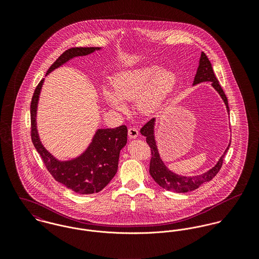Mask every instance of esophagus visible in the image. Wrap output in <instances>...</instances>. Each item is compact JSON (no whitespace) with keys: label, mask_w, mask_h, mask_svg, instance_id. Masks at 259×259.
Listing matches in <instances>:
<instances>
[{"label":"esophagus","mask_w":259,"mask_h":259,"mask_svg":"<svg viewBox=\"0 0 259 259\" xmlns=\"http://www.w3.org/2000/svg\"><path fill=\"white\" fill-rule=\"evenodd\" d=\"M127 134H128V137L131 139H137L138 136H139V130L136 128V127H130Z\"/></svg>","instance_id":"esophagus-1"}]
</instances>
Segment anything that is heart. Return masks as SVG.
<instances>
[{"label": "heart", "mask_w": 259, "mask_h": 259, "mask_svg": "<svg viewBox=\"0 0 259 259\" xmlns=\"http://www.w3.org/2000/svg\"><path fill=\"white\" fill-rule=\"evenodd\" d=\"M177 84L178 74L175 71L158 65H145L117 73L112 78V89L105 85L102 93L114 111H125L124 102L136 100L140 112L152 114L164 105Z\"/></svg>", "instance_id": "b5f03b06"}]
</instances>
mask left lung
<instances>
[{"mask_svg":"<svg viewBox=\"0 0 259 259\" xmlns=\"http://www.w3.org/2000/svg\"><path fill=\"white\" fill-rule=\"evenodd\" d=\"M203 81L211 82V85L222 97V101L225 104L227 112H229L227 98H226L215 74L213 73V70H212L209 60L207 59L206 55L202 52L200 55L196 74L194 76L193 85L203 82ZM154 124H155V118H151L142 127L141 134L147 138V143L151 149L149 174L157 185L166 190H169V191L188 192V191L198 188L202 184L211 181L218 175V172L222 168L223 158H224V155L226 154L228 148L230 147V143H229L227 148L225 149V151L223 152V154L221 156V158L219 159L218 163L212 168L207 170L206 172H204L202 175L194 176V177L179 176V175L172 172L171 170H169L159 156L156 142H155V137H154Z\"/></svg>","mask_w":259,"mask_h":259,"instance_id":"1","label":"left lung"}]
</instances>
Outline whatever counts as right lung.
<instances>
[{
    "mask_svg": "<svg viewBox=\"0 0 259 259\" xmlns=\"http://www.w3.org/2000/svg\"><path fill=\"white\" fill-rule=\"evenodd\" d=\"M101 48H72L64 52L50 67L47 74L63 66L75 57H82ZM46 74V75H47ZM45 78L37 84L31 103V136L34 147L39 153L47 169L60 184L79 194L101 191L115 176L120 149L126 145L127 127L99 128L88 148L70 160H59L41 145L37 130V109L40 90Z\"/></svg>",
    "mask_w": 259,
    "mask_h": 259,
    "instance_id": "add662e5",
    "label": "right lung"
}]
</instances>
